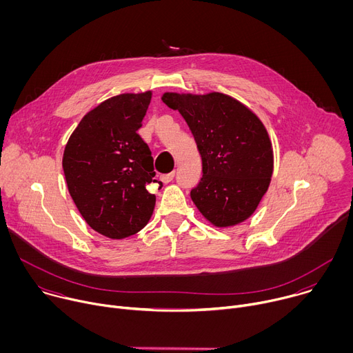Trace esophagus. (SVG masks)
I'll list each match as a JSON object with an SVG mask.
<instances>
[{"label":"esophagus","mask_w":353,"mask_h":353,"mask_svg":"<svg viewBox=\"0 0 353 353\" xmlns=\"http://www.w3.org/2000/svg\"><path fill=\"white\" fill-rule=\"evenodd\" d=\"M174 172H172V173H168V174H163L162 177H161V180L165 183V184H168V183H170L173 179H174Z\"/></svg>","instance_id":"1"}]
</instances>
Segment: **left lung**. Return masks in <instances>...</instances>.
I'll return each instance as SVG.
<instances>
[{"label":"left lung","instance_id":"8db88e82","mask_svg":"<svg viewBox=\"0 0 353 353\" xmlns=\"http://www.w3.org/2000/svg\"><path fill=\"white\" fill-rule=\"evenodd\" d=\"M163 103L185 120L203 161L191 199L215 226L243 222L267 192L274 155L260 119L223 93H165Z\"/></svg>","mask_w":353,"mask_h":353}]
</instances>
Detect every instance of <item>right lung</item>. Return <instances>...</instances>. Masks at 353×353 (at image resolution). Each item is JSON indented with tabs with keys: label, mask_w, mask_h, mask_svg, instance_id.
<instances>
[{
	"label": "right lung",
	"mask_w": 353,
	"mask_h": 353,
	"mask_svg": "<svg viewBox=\"0 0 353 353\" xmlns=\"http://www.w3.org/2000/svg\"><path fill=\"white\" fill-rule=\"evenodd\" d=\"M152 93H123L90 110L70 137L63 169L74 203L96 232L124 239L139 232L155 208L148 184L154 158L137 132Z\"/></svg>",
	"instance_id": "right-lung-1"
}]
</instances>
